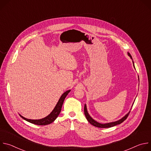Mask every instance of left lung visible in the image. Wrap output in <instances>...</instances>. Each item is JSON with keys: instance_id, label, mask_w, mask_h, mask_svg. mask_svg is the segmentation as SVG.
<instances>
[{"instance_id": "left-lung-1", "label": "left lung", "mask_w": 151, "mask_h": 151, "mask_svg": "<svg viewBox=\"0 0 151 151\" xmlns=\"http://www.w3.org/2000/svg\"><path fill=\"white\" fill-rule=\"evenodd\" d=\"M128 54V55L132 59V55H130V54L129 52H127ZM133 60V59H132ZM133 66L134 68H135L134 67V62L133 61ZM138 78H139V76H138ZM134 104V103H133ZM130 109V110H131ZM130 111H129L124 117H122L121 119L116 121H114V122H109V123H106V124H101V123H99L97 121H95L94 119H93L90 115H89L88 111H87V105L85 104L84 106V114H85V117L86 118H87V119L88 120V121L93 125H94V127H99V128H109V127H114V126H115L116 125H118V124H121L123 121H124L128 117L129 114H130Z\"/></svg>"}]
</instances>
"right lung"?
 <instances>
[{"label": "right lung", "instance_id": "obj_1", "mask_svg": "<svg viewBox=\"0 0 151 151\" xmlns=\"http://www.w3.org/2000/svg\"><path fill=\"white\" fill-rule=\"evenodd\" d=\"M70 91V90L66 91V92H64L61 96L60 97L59 100L58 101L57 104L55 105V107L54 108V109L52 110V111L46 117L44 118H42L40 119H27L26 118L24 117H23V116H21V115L20 116L23 118L24 120L36 124V125H48L50 124L51 123H52V122H54L56 118L58 117V116L59 115L61 110V107H62V105L63 104L64 100L65 99L66 97L68 96V94H69V93Z\"/></svg>", "mask_w": 151, "mask_h": 151}]
</instances>
